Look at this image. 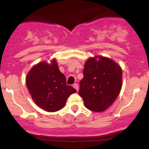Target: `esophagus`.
<instances>
[{
  "label": "esophagus",
  "instance_id": "1",
  "mask_svg": "<svg viewBox=\"0 0 149 149\" xmlns=\"http://www.w3.org/2000/svg\"><path fill=\"white\" fill-rule=\"evenodd\" d=\"M73 88H74L75 89H76L77 91H78V89H79V88H78V85L77 84V83H75V84H73Z\"/></svg>",
  "mask_w": 149,
  "mask_h": 149
}]
</instances>
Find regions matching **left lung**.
Listing matches in <instances>:
<instances>
[{
	"mask_svg": "<svg viewBox=\"0 0 149 149\" xmlns=\"http://www.w3.org/2000/svg\"><path fill=\"white\" fill-rule=\"evenodd\" d=\"M83 78L80 81L79 95L85 107L102 112L112 105L122 88V69L107 57L90 58L85 62Z\"/></svg>",
	"mask_w": 149,
	"mask_h": 149,
	"instance_id": "left-lung-1",
	"label": "left lung"
}]
</instances>
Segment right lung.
Returning <instances> with one entry per match:
<instances>
[{
  "mask_svg": "<svg viewBox=\"0 0 149 149\" xmlns=\"http://www.w3.org/2000/svg\"><path fill=\"white\" fill-rule=\"evenodd\" d=\"M26 84L35 103L43 110L55 112L66 104L71 94L76 92L66 85V77L59 71L57 61H42L34 66L27 74Z\"/></svg>",
  "mask_w": 149,
  "mask_h": 149,
  "instance_id": "add662e5",
  "label": "right lung"
}]
</instances>
